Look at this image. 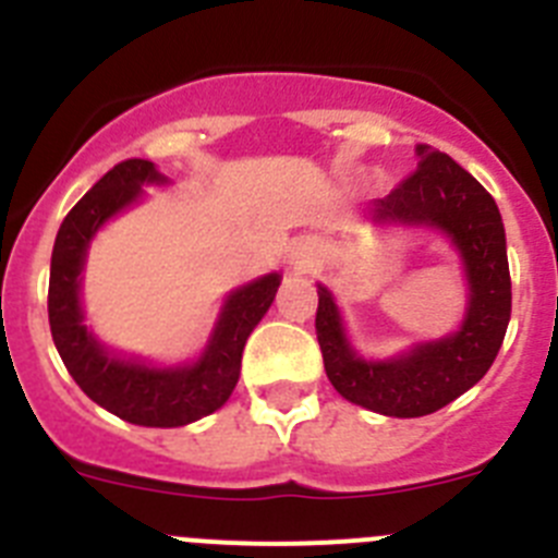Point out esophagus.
I'll use <instances>...</instances> for the list:
<instances>
[{"label": "esophagus", "mask_w": 558, "mask_h": 558, "mask_svg": "<svg viewBox=\"0 0 558 558\" xmlns=\"http://www.w3.org/2000/svg\"><path fill=\"white\" fill-rule=\"evenodd\" d=\"M290 265H293V270H313L315 265H318V251H315V245H295L293 254H290Z\"/></svg>", "instance_id": "1"}]
</instances>
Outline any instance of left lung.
Returning a JSON list of instances; mask_svg holds the SVG:
<instances>
[{"label":"left lung","mask_w":558,"mask_h":558,"mask_svg":"<svg viewBox=\"0 0 558 558\" xmlns=\"http://www.w3.org/2000/svg\"><path fill=\"white\" fill-rule=\"evenodd\" d=\"M418 167L391 195L374 201L377 223L441 229L461 254L470 304L450 338L418 343L391 360H363L343 332L332 293L318 288L315 335L329 383L343 399L383 416H427L470 391L495 363L511 318L506 229L495 198L470 172L430 145L416 147Z\"/></svg>","instance_id":"obj_1"}]
</instances>
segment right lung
Returning a JSON list of instances; mask_svg holds the SVG:
<instances>
[{"label":"right lung","instance_id":"add662e5","mask_svg":"<svg viewBox=\"0 0 558 558\" xmlns=\"http://www.w3.org/2000/svg\"><path fill=\"white\" fill-rule=\"evenodd\" d=\"M165 181L153 161L113 165L63 218L49 265V329L63 366L88 399L142 427L190 425L226 405L240 379L245 340L263 322L282 282L279 274H268L236 288L226 299L204 354L192 366L156 368L100 347L83 324L81 307V270L88 243L106 220L140 201L142 184Z\"/></svg>","mask_w":558,"mask_h":558}]
</instances>
